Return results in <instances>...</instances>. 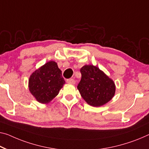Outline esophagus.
Instances as JSON below:
<instances>
[{
  "label": "esophagus",
  "mask_w": 149,
  "mask_h": 149,
  "mask_svg": "<svg viewBox=\"0 0 149 149\" xmlns=\"http://www.w3.org/2000/svg\"><path fill=\"white\" fill-rule=\"evenodd\" d=\"M67 82L68 84H75V81L72 79H67Z\"/></svg>",
  "instance_id": "esophagus-1"
}]
</instances>
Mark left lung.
<instances>
[{"instance_id": "left-lung-1", "label": "left lung", "mask_w": 149, "mask_h": 149, "mask_svg": "<svg viewBox=\"0 0 149 149\" xmlns=\"http://www.w3.org/2000/svg\"><path fill=\"white\" fill-rule=\"evenodd\" d=\"M81 80L78 84L82 98L93 107H100L109 102L115 94L114 81L96 66L84 65L81 68Z\"/></svg>"}]
</instances>
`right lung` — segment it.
I'll list each match as a JSON object with an SVG mask.
<instances>
[{"label":"right lung","mask_w":149,"mask_h":149,"mask_svg":"<svg viewBox=\"0 0 149 149\" xmlns=\"http://www.w3.org/2000/svg\"><path fill=\"white\" fill-rule=\"evenodd\" d=\"M65 81L57 63L49 61L32 73L29 89L40 103L48 104L59 93Z\"/></svg>","instance_id":"add662e5"}]
</instances>
